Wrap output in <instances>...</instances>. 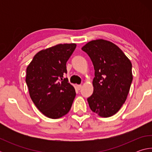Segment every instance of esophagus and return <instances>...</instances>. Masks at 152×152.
<instances>
[{
    "instance_id": "34e87169",
    "label": "esophagus",
    "mask_w": 152,
    "mask_h": 152,
    "mask_svg": "<svg viewBox=\"0 0 152 152\" xmlns=\"http://www.w3.org/2000/svg\"><path fill=\"white\" fill-rule=\"evenodd\" d=\"M76 87L77 88H78V90H80L82 88V85H77Z\"/></svg>"
}]
</instances>
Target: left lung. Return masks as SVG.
<instances>
[{
  "mask_svg": "<svg viewBox=\"0 0 152 152\" xmlns=\"http://www.w3.org/2000/svg\"><path fill=\"white\" fill-rule=\"evenodd\" d=\"M94 68V91L87 99L92 111L109 117L124 104L133 80L132 64L123 51L104 39L89 42L82 48Z\"/></svg>",
  "mask_w": 152,
  "mask_h": 152,
  "instance_id": "left-lung-1",
  "label": "left lung"
}]
</instances>
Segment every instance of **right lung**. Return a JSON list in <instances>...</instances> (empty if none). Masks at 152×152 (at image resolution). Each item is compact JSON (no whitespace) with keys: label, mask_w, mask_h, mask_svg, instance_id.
I'll list each match as a JSON object with an SVG mask.
<instances>
[{"label":"right lung","mask_w":152,"mask_h":152,"mask_svg":"<svg viewBox=\"0 0 152 152\" xmlns=\"http://www.w3.org/2000/svg\"><path fill=\"white\" fill-rule=\"evenodd\" d=\"M76 43L58 44L36 53L27 68L26 83L33 103L45 116L58 119L71 109L76 92L64 78Z\"/></svg>","instance_id":"right-lung-1"}]
</instances>
